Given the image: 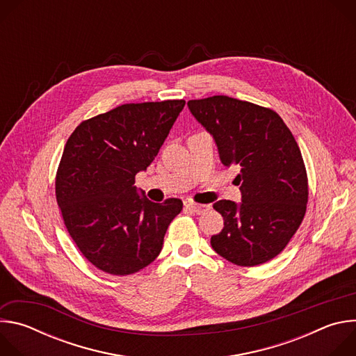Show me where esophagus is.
I'll list each match as a JSON object with an SVG mask.
<instances>
[{
	"label": "esophagus",
	"instance_id": "34e87169",
	"mask_svg": "<svg viewBox=\"0 0 356 356\" xmlns=\"http://www.w3.org/2000/svg\"><path fill=\"white\" fill-rule=\"evenodd\" d=\"M184 207L195 214H201L210 209V206H207V204H195V202H186Z\"/></svg>",
	"mask_w": 356,
	"mask_h": 356
}]
</instances>
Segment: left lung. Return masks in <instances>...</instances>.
Instances as JSON below:
<instances>
[{
  "instance_id": "obj_1",
  "label": "left lung",
  "mask_w": 356,
  "mask_h": 356,
  "mask_svg": "<svg viewBox=\"0 0 356 356\" xmlns=\"http://www.w3.org/2000/svg\"><path fill=\"white\" fill-rule=\"evenodd\" d=\"M187 106L213 135L222 165L239 169L242 202L220 200L213 206L224 218L222 231L211 236L213 249L238 266L273 259L307 209V172L293 134L273 110L227 95Z\"/></svg>"
}]
</instances>
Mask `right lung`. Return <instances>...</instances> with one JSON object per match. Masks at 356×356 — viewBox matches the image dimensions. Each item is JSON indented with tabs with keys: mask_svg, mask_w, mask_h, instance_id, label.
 <instances>
[{
	"mask_svg": "<svg viewBox=\"0 0 356 356\" xmlns=\"http://www.w3.org/2000/svg\"><path fill=\"white\" fill-rule=\"evenodd\" d=\"M184 104H124L83 121L69 136L56 173V200L72 239L97 269L127 276L161 253L183 202H152L134 184L136 173L154 162Z\"/></svg>",
	"mask_w": 356,
	"mask_h": 356,
	"instance_id": "1",
	"label": "right lung"
}]
</instances>
